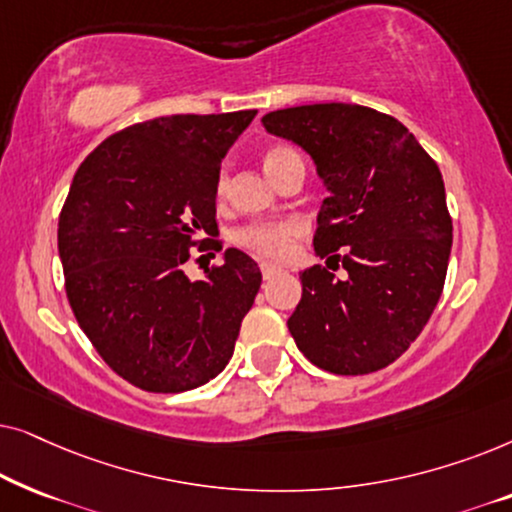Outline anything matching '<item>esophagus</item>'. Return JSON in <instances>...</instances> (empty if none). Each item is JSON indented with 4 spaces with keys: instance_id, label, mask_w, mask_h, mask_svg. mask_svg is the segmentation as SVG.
Here are the masks:
<instances>
[{
    "instance_id": "obj_1",
    "label": "esophagus",
    "mask_w": 512,
    "mask_h": 512,
    "mask_svg": "<svg viewBox=\"0 0 512 512\" xmlns=\"http://www.w3.org/2000/svg\"><path fill=\"white\" fill-rule=\"evenodd\" d=\"M261 272H263L265 279H270V277H275L277 272H282V268H279V265H275V263H270V261H261Z\"/></svg>"
}]
</instances>
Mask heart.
I'll use <instances>...</instances> for the list:
<instances>
[{
  "mask_svg": "<svg viewBox=\"0 0 512 512\" xmlns=\"http://www.w3.org/2000/svg\"><path fill=\"white\" fill-rule=\"evenodd\" d=\"M298 156L296 151L289 149V146H272L270 151H265L263 156V167L265 172H272L275 167L282 163V160ZM226 188V174H221L219 179V191ZM300 223L298 221H263V223H251V226H244L237 230L235 240L254 251V254H261L265 258H282L289 254L291 242L300 235Z\"/></svg>",
  "mask_w": 512,
  "mask_h": 512,
  "instance_id": "heart-1",
  "label": "heart"
}]
</instances>
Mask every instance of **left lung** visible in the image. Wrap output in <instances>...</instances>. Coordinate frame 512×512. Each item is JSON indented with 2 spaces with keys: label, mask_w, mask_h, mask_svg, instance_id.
I'll use <instances>...</instances> for the list:
<instances>
[{
  "label": "left lung",
  "mask_w": 512,
  "mask_h": 512,
  "mask_svg": "<svg viewBox=\"0 0 512 512\" xmlns=\"http://www.w3.org/2000/svg\"><path fill=\"white\" fill-rule=\"evenodd\" d=\"M263 128L310 153L328 191L314 251L347 270L300 275L303 298L286 321L293 340L328 373H375L415 342L443 293L452 249L443 174L403 123L361 104L270 111Z\"/></svg>",
  "instance_id": "1"
}]
</instances>
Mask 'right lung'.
Segmentation results:
<instances>
[{"mask_svg": "<svg viewBox=\"0 0 512 512\" xmlns=\"http://www.w3.org/2000/svg\"><path fill=\"white\" fill-rule=\"evenodd\" d=\"M256 111L163 116L97 146L74 174L58 251L74 317L107 366L153 394L214 380L233 356L261 270L240 249L188 279L195 244H221V160ZM201 240L198 241L197 237Z\"/></svg>", "mask_w": 512, "mask_h": 512, "instance_id": "1", "label": "right lung"}]
</instances>
